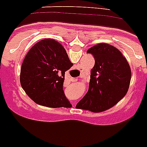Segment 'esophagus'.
<instances>
[{
    "label": "esophagus",
    "mask_w": 147,
    "mask_h": 147,
    "mask_svg": "<svg viewBox=\"0 0 147 147\" xmlns=\"http://www.w3.org/2000/svg\"><path fill=\"white\" fill-rule=\"evenodd\" d=\"M74 103V102H73Z\"/></svg>",
    "instance_id": "esophagus-1"
}]
</instances>
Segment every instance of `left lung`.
Listing matches in <instances>:
<instances>
[{"label": "left lung", "instance_id": "obj_1", "mask_svg": "<svg viewBox=\"0 0 147 147\" xmlns=\"http://www.w3.org/2000/svg\"><path fill=\"white\" fill-rule=\"evenodd\" d=\"M87 53L92 54L95 64L88 92L76 108L99 113L114 106L126 95L131 69L122 53L111 45L100 43Z\"/></svg>", "mask_w": 147, "mask_h": 147}]
</instances>
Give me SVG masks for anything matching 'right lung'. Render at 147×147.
Returning a JSON list of instances; mask_svg holds the SVG:
<instances>
[{
	"instance_id": "obj_1",
	"label": "right lung",
	"mask_w": 147,
	"mask_h": 147,
	"mask_svg": "<svg viewBox=\"0 0 147 147\" xmlns=\"http://www.w3.org/2000/svg\"><path fill=\"white\" fill-rule=\"evenodd\" d=\"M65 49L57 41L45 39L34 45L26 55L20 84L36 103L51 108H70L63 90L65 72L72 67Z\"/></svg>"
}]
</instances>
